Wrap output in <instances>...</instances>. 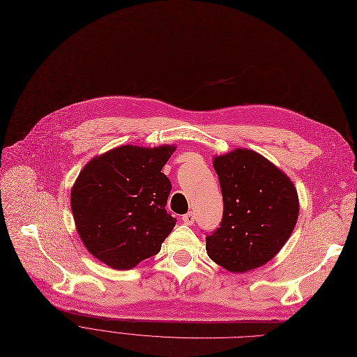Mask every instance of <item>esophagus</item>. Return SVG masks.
I'll use <instances>...</instances> for the list:
<instances>
[{
    "label": "esophagus",
    "mask_w": 357,
    "mask_h": 357,
    "mask_svg": "<svg viewBox=\"0 0 357 357\" xmlns=\"http://www.w3.org/2000/svg\"><path fill=\"white\" fill-rule=\"evenodd\" d=\"M195 219H196V215H195L193 212L185 213V215H183V218H181V220H183V222H184L185 225H193V224H195Z\"/></svg>",
    "instance_id": "1"
}]
</instances>
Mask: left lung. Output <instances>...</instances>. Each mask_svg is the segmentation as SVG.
<instances>
[{"mask_svg":"<svg viewBox=\"0 0 357 357\" xmlns=\"http://www.w3.org/2000/svg\"><path fill=\"white\" fill-rule=\"evenodd\" d=\"M224 200L220 227L206 236L211 260L245 273L273 259L292 235L299 197L295 184L259 152L236 148L215 155Z\"/></svg>","mask_w":357,"mask_h":357,"instance_id":"left-lung-1","label":"left lung"}]
</instances>
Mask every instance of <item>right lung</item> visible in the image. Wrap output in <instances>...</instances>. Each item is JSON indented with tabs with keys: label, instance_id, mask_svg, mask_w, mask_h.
<instances>
[{
	"label": "right lung",
	"instance_id": "right-lung-1",
	"mask_svg": "<svg viewBox=\"0 0 357 357\" xmlns=\"http://www.w3.org/2000/svg\"><path fill=\"white\" fill-rule=\"evenodd\" d=\"M176 145H122L91 158L71 189L75 228L90 254L129 270L160 252L176 218L165 211L172 183L161 173Z\"/></svg>",
	"mask_w": 357,
	"mask_h": 357
}]
</instances>
